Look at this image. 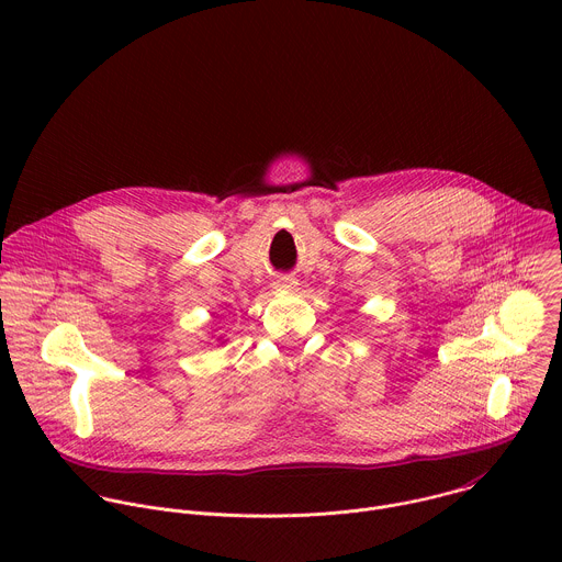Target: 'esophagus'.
<instances>
[{"instance_id":"34e87169","label":"esophagus","mask_w":562,"mask_h":562,"mask_svg":"<svg viewBox=\"0 0 562 562\" xmlns=\"http://www.w3.org/2000/svg\"><path fill=\"white\" fill-rule=\"evenodd\" d=\"M276 284H278L280 289H293V286H295V280L289 278V276H282V278H278Z\"/></svg>"}]
</instances>
